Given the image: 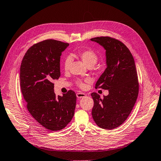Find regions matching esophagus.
<instances>
[{"label": "esophagus", "mask_w": 161, "mask_h": 161, "mask_svg": "<svg viewBox=\"0 0 161 161\" xmlns=\"http://www.w3.org/2000/svg\"><path fill=\"white\" fill-rule=\"evenodd\" d=\"M85 96H86V95L85 93H82V92L76 93V97H77V98H82Z\"/></svg>", "instance_id": "obj_1"}]
</instances>
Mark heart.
I'll list each match as a JSON object with an SVG mask.
<instances>
[{"label":"heart","mask_w":161,"mask_h":161,"mask_svg":"<svg viewBox=\"0 0 161 161\" xmlns=\"http://www.w3.org/2000/svg\"><path fill=\"white\" fill-rule=\"evenodd\" d=\"M76 55L79 58H80L82 62L85 63L88 67H91L94 66L98 61V56L97 53L92 50H85L82 51H79L76 53ZM71 63V58L70 57H67L65 59L63 64L64 69L65 71H67L69 68ZM86 83H90L92 82V79L90 78H86L83 81L79 80L76 81V84L77 85L81 88H85L86 85L83 82Z\"/></svg>","instance_id":"b5f03b06"}]
</instances>
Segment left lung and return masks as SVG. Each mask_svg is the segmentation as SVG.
Wrapping results in <instances>:
<instances>
[{
	"label": "left lung",
	"instance_id": "8db88e82",
	"mask_svg": "<svg viewBox=\"0 0 161 161\" xmlns=\"http://www.w3.org/2000/svg\"><path fill=\"white\" fill-rule=\"evenodd\" d=\"M90 41L105 50L106 69L96 87L109 90L103 99L95 92L91 94L94 103L92 114L99 127L111 130L126 120L136 102L139 85L135 62L128 48L118 40L101 36Z\"/></svg>",
	"mask_w": 161,
	"mask_h": 161
}]
</instances>
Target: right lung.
Masks as SVG:
<instances>
[{"instance_id":"1","label":"right lung","mask_w":161,"mask_h":161,"mask_svg":"<svg viewBox=\"0 0 161 161\" xmlns=\"http://www.w3.org/2000/svg\"><path fill=\"white\" fill-rule=\"evenodd\" d=\"M69 46L56 40H45L32 46L20 66V86L32 117L51 131L64 128L73 119L76 96L73 90L62 96L53 91V80L60 76V56Z\"/></svg>"}]
</instances>
